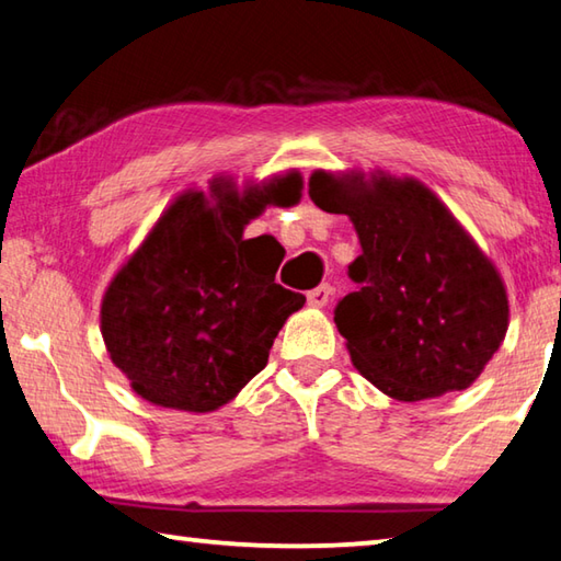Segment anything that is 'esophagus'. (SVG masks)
<instances>
[{
	"label": "esophagus",
	"instance_id": "obj_1",
	"mask_svg": "<svg viewBox=\"0 0 561 561\" xmlns=\"http://www.w3.org/2000/svg\"><path fill=\"white\" fill-rule=\"evenodd\" d=\"M329 299H331V287H329V284H319V287H314L311 291H307V301H309V307H317V309H321V307H327Z\"/></svg>",
	"mask_w": 561,
	"mask_h": 561
}]
</instances>
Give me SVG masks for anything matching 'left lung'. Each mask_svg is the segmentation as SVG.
I'll return each instance as SVG.
<instances>
[{"label": "left lung", "mask_w": 561, "mask_h": 561, "mask_svg": "<svg viewBox=\"0 0 561 561\" xmlns=\"http://www.w3.org/2000/svg\"><path fill=\"white\" fill-rule=\"evenodd\" d=\"M309 197L354 222L356 291L334 321L351 364L396 401L465 391L510 324L507 289L470 232L431 187L376 170H314Z\"/></svg>", "instance_id": "obj_1"}]
</instances>
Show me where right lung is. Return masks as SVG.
Masks as SVG:
<instances>
[{
    "label": "right lung",
    "instance_id": "1",
    "mask_svg": "<svg viewBox=\"0 0 561 561\" xmlns=\"http://www.w3.org/2000/svg\"><path fill=\"white\" fill-rule=\"evenodd\" d=\"M301 185L299 170H287L242 187L232 175L213 178L207 193L187 187L113 274L101 336L144 401L210 413L267 366L307 299L274 282L279 242L264 237L257 250L242 234L267 205H297Z\"/></svg>",
    "mask_w": 561,
    "mask_h": 561
}]
</instances>
